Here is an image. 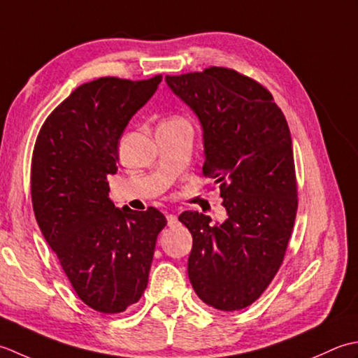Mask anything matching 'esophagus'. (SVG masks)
<instances>
[{"label": "esophagus", "mask_w": 358, "mask_h": 358, "mask_svg": "<svg viewBox=\"0 0 358 358\" xmlns=\"http://www.w3.org/2000/svg\"><path fill=\"white\" fill-rule=\"evenodd\" d=\"M166 224L170 225V227H174V225L178 224V216L176 215H166Z\"/></svg>", "instance_id": "34e87169"}]
</instances>
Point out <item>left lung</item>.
Returning a JSON list of instances; mask_svg holds the SVG:
<instances>
[{"label":"left lung","instance_id":"obj_1","mask_svg":"<svg viewBox=\"0 0 358 358\" xmlns=\"http://www.w3.org/2000/svg\"><path fill=\"white\" fill-rule=\"evenodd\" d=\"M202 128L206 176L220 184L224 222L199 211L179 221L193 236L188 278L201 300L220 310L250 306L282 262L296 215L294 150L272 94L227 68L165 77Z\"/></svg>","mask_w":358,"mask_h":358}]
</instances>
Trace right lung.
<instances>
[{"label":"right lung","instance_id":"right-lung-1","mask_svg":"<svg viewBox=\"0 0 358 358\" xmlns=\"http://www.w3.org/2000/svg\"><path fill=\"white\" fill-rule=\"evenodd\" d=\"M160 82L103 77L78 86L50 113L34 148L36 222L80 300L103 313L138 301L166 225L157 208L115 207L108 185L123 131Z\"/></svg>","mask_w":358,"mask_h":358}]
</instances>
